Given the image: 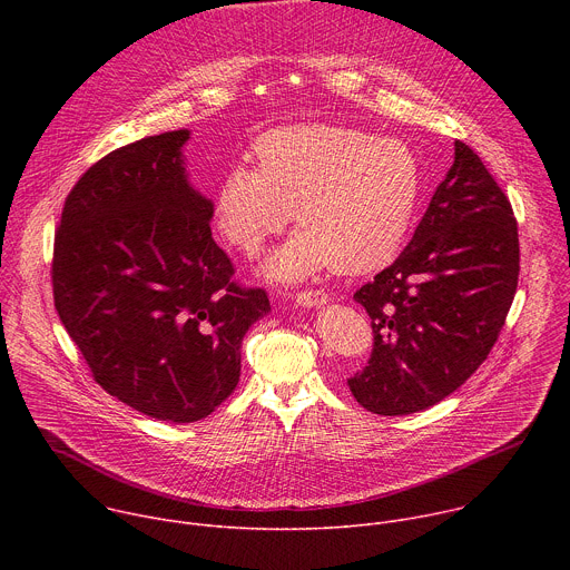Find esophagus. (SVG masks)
Segmentation results:
<instances>
[{"instance_id": "esophagus-1", "label": "esophagus", "mask_w": 570, "mask_h": 570, "mask_svg": "<svg viewBox=\"0 0 570 570\" xmlns=\"http://www.w3.org/2000/svg\"><path fill=\"white\" fill-rule=\"evenodd\" d=\"M327 299L330 297H327V293H324L322 288H311V291H297L295 293V302L299 306H320V304H324Z\"/></svg>"}]
</instances>
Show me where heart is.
Returning a JSON list of instances; mask_svg holds the SVG:
<instances>
[{
    "instance_id": "heart-1",
    "label": "heart",
    "mask_w": 570,
    "mask_h": 570,
    "mask_svg": "<svg viewBox=\"0 0 570 570\" xmlns=\"http://www.w3.org/2000/svg\"><path fill=\"white\" fill-rule=\"evenodd\" d=\"M257 169H229L216 191V223L234 248L255 255L293 218L299 232L266 264L295 282L330 264L367 273L394 257L420 200V161L394 137L332 124L284 126L255 141Z\"/></svg>"
}]
</instances>
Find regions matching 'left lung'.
Masks as SVG:
<instances>
[{
	"label": "left lung",
	"instance_id": "1",
	"mask_svg": "<svg viewBox=\"0 0 570 570\" xmlns=\"http://www.w3.org/2000/svg\"><path fill=\"white\" fill-rule=\"evenodd\" d=\"M519 284V227L482 159L455 141V159L409 248L354 299L372 320L367 365L347 379L370 413L426 411L490 356Z\"/></svg>",
	"mask_w": 570,
	"mask_h": 570
}]
</instances>
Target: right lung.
I'll list each match as a JSON object with an SVG mask.
<instances>
[{"label": "right lung", "instance_id": "1", "mask_svg": "<svg viewBox=\"0 0 570 570\" xmlns=\"http://www.w3.org/2000/svg\"><path fill=\"white\" fill-rule=\"evenodd\" d=\"M187 139L161 132L95 161L65 198L51 259L56 311L92 379L176 424L234 392L240 341L271 308L212 238L214 207L183 169Z\"/></svg>", "mask_w": 570, "mask_h": 570}]
</instances>
